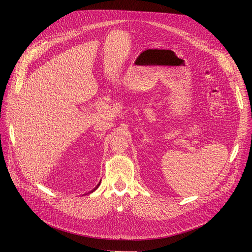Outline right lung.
<instances>
[{
  "mask_svg": "<svg viewBox=\"0 0 252 252\" xmlns=\"http://www.w3.org/2000/svg\"><path fill=\"white\" fill-rule=\"evenodd\" d=\"M98 186H100V183H98V184H97V185H96V187H95V188H94V189H93V190H91V191H90V192H94V190H95V189H96V188H97V187H98ZM90 192H89V193H90Z\"/></svg>",
  "mask_w": 252,
  "mask_h": 252,
  "instance_id": "add662e5",
  "label": "right lung"
}]
</instances>
